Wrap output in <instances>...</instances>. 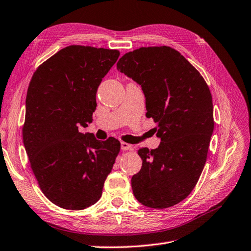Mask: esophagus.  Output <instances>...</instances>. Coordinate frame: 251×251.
<instances>
[{
  "mask_svg": "<svg viewBox=\"0 0 251 251\" xmlns=\"http://www.w3.org/2000/svg\"><path fill=\"white\" fill-rule=\"evenodd\" d=\"M121 149H123V151H132L133 150V146L132 144H128L126 142H121Z\"/></svg>",
  "mask_w": 251,
  "mask_h": 251,
  "instance_id": "34e87169",
  "label": "esophagus"
}]
</instances>
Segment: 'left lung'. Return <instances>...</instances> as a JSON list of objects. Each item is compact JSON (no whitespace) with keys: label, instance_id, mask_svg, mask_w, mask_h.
Masks as SVG:
<instances>
[{"label":"left lung","instance_id":"8db88e82","mask_svg":"<svg viewBox=\"0 0 251 251\" xmlns=\"http://www.w3.org/2000/svg\"><path fill=\"white\" fill-rule=\"evenodd\" d=\"M117 69L141 86L147 116L157 124L155 150L142 148L135 198L144 206L168 208L192 193L206 162L214 131V107L199 71L168 46L141 47L120 57Z\"/></svg>","mask_w":251,"mask_h":251}]
</instances>
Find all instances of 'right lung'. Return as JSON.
Instances as JSON below:
<instances>
[{"mask_svg":"<svg viewBox=\"0 0 251 251\" xmlns=\"http://www.w3.org/2000/svg\"><path fill=\"white\" fill-rule=\"evenodd\" d=\"M118 50L72 45L35 70L26 97L23 140L42 192L57 206L80 210L100 199L120 142L80 133L92 123L96 92Z\"/></svg>","mask_w":251,"mask_h":251,"instance_id":"1","label":"right lung"}]
</instances>
